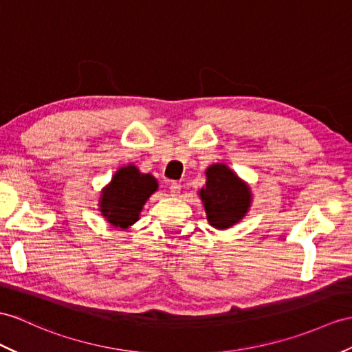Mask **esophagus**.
Segmentation results:
<instances>
[{
	"instance_id": "34e87169",
	"label": "esophagus",
	"mask_w": 352,
	"mask_h": 352,
	"mask_svg": "<svg viewBox=\"0 0 352 352\" xmlns=\"http://www.w3.org/2000/svg\"><path fill=\"white\" fill-rule=\"evenodd\" d=\"M170 194L171 195H173V197H176V195H179V194H181V185H179V184H171L170 185Z\"/></svg>"
}]
</instances>
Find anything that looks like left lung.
Returning a JSON list of instances; mask_svg holds the SVG:
<instances>
[{
    "instance_id": "8db88e82",
    "label": "left lung",
    "mask_w": 352,
    "mask_h": 352,
    "mask_svg": "<svg viewBox=\"0 0 352 352\" xmlns=\"http://www.w3.org/2000/svg\"><path fill=\"white\" fill-rule=\"evenodd\" d=\"M199 195L206 218L217 230H227L241 222L252 203L250 185L224 162H217L206 168V185Z\"/></svg>"
}]
</instances>
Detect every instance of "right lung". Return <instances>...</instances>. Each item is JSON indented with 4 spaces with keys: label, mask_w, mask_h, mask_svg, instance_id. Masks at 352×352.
I'll return each instance as SVG.
<instances>
[{
    "label": "right lung",
    "mask_w": 352,
    "mask_h": 352,
    "mask_svg": "<svg viewBox=\"0 0 352 352\" xmlns=\"http://www.w3.org/2000/svg\"><path fill=\"white\" fill-rule=\"evenodd\" d=\"M157 190L155 177L142 173L134 164H128L119 168L102 188L98 210L111 227L126 230L140 219L144 203Z\"/></svg>",
    "instance_id": "1"
}]
</instances>
